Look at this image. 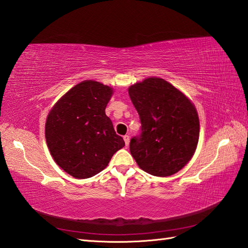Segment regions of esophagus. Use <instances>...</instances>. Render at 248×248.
I'll list each match as a JSON object with an SVG mask.
<instances>
[{
  "mask_svg": "<svg viewBox=\"0 0 248 248\" xmlns=\"http://www.w3.org/2000/svg\"><path fill=\"white\" fill-rule=\"evenodd\" d=\"M123 139H124V141H125V144L128 146V144H129V140H130V138H129V136H127V135H125V136L123 137Z\"/></svg>",
  "mask_w": 248,
  "mask_h": 248,
  "instance_id": "esophagus-1",
  "label": "esophagus"
}]
</instances>
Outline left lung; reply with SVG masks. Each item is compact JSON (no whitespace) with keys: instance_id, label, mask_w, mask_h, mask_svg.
<instances>
[{"instance_id":"1","label":"left lung","mask_w":248,"mask_h":248,"mask_svg":"<svg viewBox=\"0 0 248 248\" xmlns=\"http://www.w3.org/2000/svg\"><path fill=\"white\" fill-rule=\"evenodd\" d=\"M128 93L141 121V134L129 143L131 156L146 173L162 177L177 173L199 143L200 120L193 103L159 78L137 82Z\"/></svg>"}]
</instances>
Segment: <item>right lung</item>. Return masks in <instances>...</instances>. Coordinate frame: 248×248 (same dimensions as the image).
I'll list each match as a JSON object with an SVG mask.
<instances>
[{"label":"right lung","instance_id":"add662e5","mask_svg":"<svg viewBox=\"0 0 248 248\" xmlns=\"http://www.w3.org/2000/svg\"><path fill=\"white\" fill-rule=\"evenodd\" d=\"M113 89L84 80L55 104L46 122L49 153L58 166L75 178L102 172L125 142L115 134L105 109Z\"/></svg>","mask_w":248,"mask_h":248}]
</instances>
